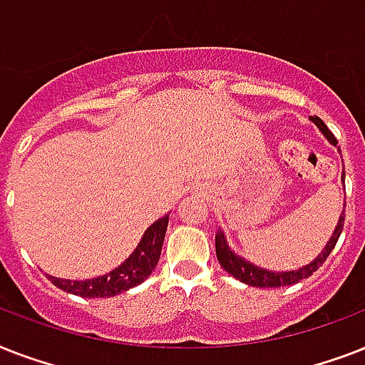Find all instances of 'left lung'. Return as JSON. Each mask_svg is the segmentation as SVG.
<instances>
[{
  "instance_id": "8db88e82",
  "label": "left lung",
  "mask_w": 365,
  "mask_h": 365,
  "mask_svg": "<svg viewBox=\"0 0 365 365\" xmlns=\"http://www.w3.org/2000/svg\"><path fill=\"white\" fill-rule=\"evenodd\" d=\"M311 121L320 128L324 136L328 138L329 143L337 145V140L331 134L326 123L320 119V117H311ZM341 151V149H339ZM343 223H345V212L341 214L339 222H337V227H335L331 239L328 240L326 248L322 250V254H318V257L314 261H311L309 265L301 267L297 271H288V272H274V271H267V269H261V267L250 263L244 257L237 255L233 250L227 246V240H225V235L222 233V229L216 233V255L220 265L229 272L233 274L237 280L240 282L248 284V286H254V288H280V286H292V284L299 282L303 278H309L312 272L317 271L318 267L322 265L324 261L328 259V255L331 254V250L335 248V244L339 240V235L343 231Z\"/></svg>"
}]
</instances>
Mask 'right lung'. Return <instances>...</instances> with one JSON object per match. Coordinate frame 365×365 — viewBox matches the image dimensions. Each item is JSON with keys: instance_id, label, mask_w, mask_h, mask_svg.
I'll list each match as a JSON object with an SVG mask.
<instances>
[{"instance_id": "obj_1", "label": "right lung", "mask_w": 365, "mask_h": 365, "mask_svg": "<svg viewBox=\"0 0 365 365\" xmlns=\"http://www.w3.org/2000/svg\"><path fill=\"white\" fill-rule=\"evenodd\" d=\"M166 227H168V214L157 220L153 225H149L136 250L123 261L121 265L104 277L91 278V280H66V278L47 274L48 280L56 288L64 289L68 294L81 295L88 299L91 297H113L117 294H123L126 289L142 284L155 271V267L159 263L160 248L165 242Z\"/></svg>"}]
</instances>
